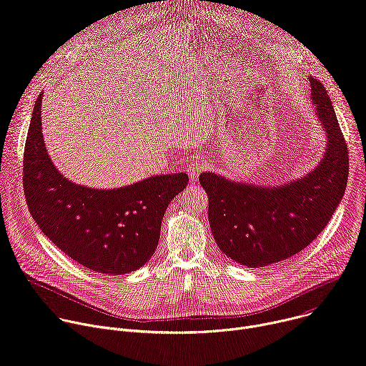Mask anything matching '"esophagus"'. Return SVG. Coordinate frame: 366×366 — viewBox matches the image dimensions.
<instances>
[{"instance_id": "esophagus-1", "label": "esophagus", "mask_w": 366, "mask_h": 366, "mask_svg": "<svg viewBox=\"0 0 366 366\" xmlns=\"http://www.w3.org/2000/svg\"><path fill=\"white\" fill-rule=\"evenodd\" d=\"M205 169V167H204V164L202 162H199V161H195V162H191L188 167H187V172L189 174V177H191V179H195L202 171Z\"/></svg>"}]
</instances>
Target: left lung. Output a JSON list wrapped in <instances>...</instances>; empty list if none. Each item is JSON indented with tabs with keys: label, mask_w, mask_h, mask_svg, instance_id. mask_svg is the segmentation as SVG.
Masks as SVG:
<instances>
[{
	"label": "left lung",
	"mask_w": 366,
	"mask_h": 366,
	"mask_svg": "<svg viewBox=\"0 0 366 366\" xmlns=\"http://www.w3.org/2000/svg\"><path fill=\"white\" fill-rule=\"evenodd\" d=\"M310 84L327 132V149L315 171L281 187L237 184L213 172L198 178L208 195L214 240L240 265L268 267L307 247L325 230L345 194L347 144L325 85L316 78Z\"/></svg>",
	"instance_id": "left-lung-1"
}]
</instances>
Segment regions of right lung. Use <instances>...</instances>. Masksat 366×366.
Returning <instances> with one entry per match:
<instances>
[{
	"instance_id": "right-lung-1",
	"label": "right lung",
	"mask_w": 366,
	"mask_h": 366,
	"mask_svg": "<svg viewBox=\"0 0 366 366\" xmlns=\"http://www.w3.org/2000/svg\"><path fill=\"white\" fill-rule=\"evenodd\" d=\"M41 95L36 106L23 156V188L40 230L78 264L106 275L143 267L158 247L167 207L188 184L171 174L117 189L76 185L51 164L41 134Z\"/></svg>"
}]
</instances>
